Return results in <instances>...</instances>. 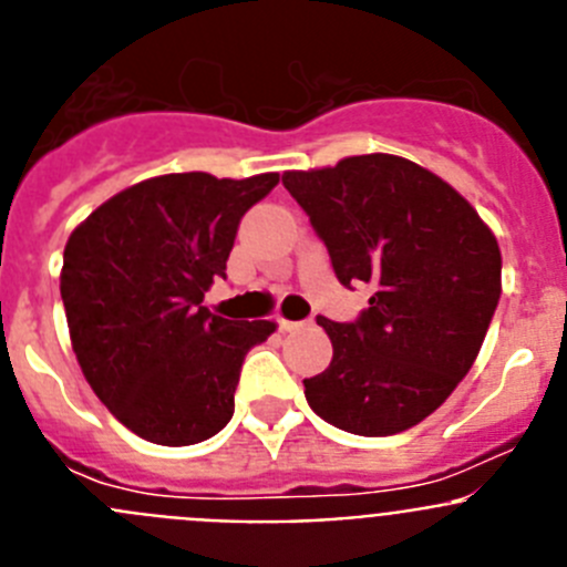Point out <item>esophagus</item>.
Returning <instances> with one entry per match:
<instances>
[{
  "label": "esophagus",
  "instance_id": "1",
  "mask_svg": "<svg viewBox=\"0 0 567 567\" xmlns=\"http://www.w3.org/2000/svg\"><path fill=\"white\" fill-rule=\"evenodd\" d=\"M278 327H280V332H295V329H300V327H303V323H300V320L278 318Z\"/></svg>",
  "mask_w": 567,
  "mask_h": 567
}]
</instances>
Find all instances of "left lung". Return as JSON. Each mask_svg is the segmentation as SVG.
<instances>
[{"mask_svg":"<svg viewBox=\"0 0 567 567\" xmlns=\"http://www.w3.org/2000/svg\"><path fill=\"white\" fill-rule=\"evenodd\" d=\"M284 187L340 284L374 289L354 323L318 318L332 363L303 380L312 412L360 437L412 429L477 360L503 292L497 238L452 184L400 155L289 169Z\"/></svg>","mask_w":567,"mask_h":567,"instance_id":"8db88e82","label":"left lung"}]
</instances>
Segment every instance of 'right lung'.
<instances>
[{
    "label": "right lung",
    "instance_id": "obj_1",
    "mask_svg": "<svg viewBox=\"0 0 567 567\" xmlns=\"http://www.w3.org/2000/svg\"><path fill=\"white\" fill-rule=\"evenodd\" d=\"M278 173H169L115 193L68 238L62 300L84 380L133 434L193 445L233 420L240 363L275 320L202 307Z\"/></svg>",
    "mask_w": 567,
    "mask_h": 567
}]
</instances>
